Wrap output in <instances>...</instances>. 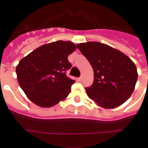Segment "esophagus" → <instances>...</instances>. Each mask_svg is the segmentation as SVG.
Here are the masks:
<instances>
[{
    "instance_id": "obj_1",
    "label": "esophagus",
    "mask_w": 148,
    "mask_h": 148,
    "mask_svg": "<svg viewBox=\"0 0 148 148\" xmlns=\"http://www.w3.org/2000/svg\"><path fill=\"white\" fill-rule=\"evenodd\" d=\"M78 80L80 81V82H82V76H81V77H78Z\"/></svg>"
}]
</instances>
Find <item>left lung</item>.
I'll return each mask as SVG.
<instances>
[{
    "instance_id": "8db88e82",
    "label": "left lung",
    "mask_w": 148,
    "mask_h": 148,
    "mask_svg": "<svg viewBox=\"0 0 148 148\" xmlns=\"http://www.w3.org/2000/svg\"><path fill=\"white\" fill-rule=\"evenodd\" d=\"M93 70V82L86 88L90 99L100 106L112 109L127 101L137 82L136 65L127 55L99 42L77 44Z\"/></svg>"
}]
</instances>
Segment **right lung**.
Here are the masks:
<instances>
[{
  "mask_svg": "<svg viewBox=\"0 0 148 148\" xmlns=\"http://www.w3.org/2000/svg\"><path fill=\"white\" fill-rule=\"evenodd\" d=\"M76 47L58 40L39 47L22 58L16 72L20 86L29 99L41 107H51L66 98L75 81L66 76L68 56Z\"/></svg>",
  "mask_w": 148,
  "mask_h": 148,
  "instance_id": "1",
  "label": "right lung"
}]
</instances>
